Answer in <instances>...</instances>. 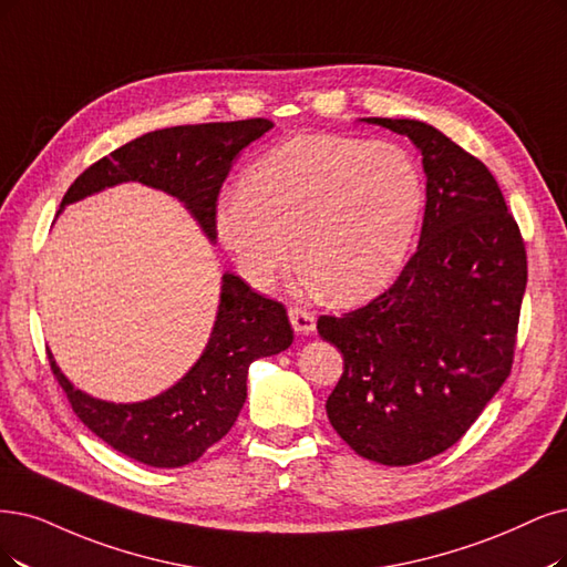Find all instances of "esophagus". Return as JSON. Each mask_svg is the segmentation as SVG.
<instances>
[{
  "label": "esophagus",
  "instance_id": "obj_1",
  "mask_svg": "<svg viewBox=\"0 0 567 567\" xmlns=\"http://www.w3.org/2000/svg\"><path fill=\"white\" fill-rule=\"evenodd\" d=\"M289 322H291V327H295L297 333L316 331V316L303 308H297V306L289 308Z\"/></svg>",
  "mask_w": 567,
  "mask_h": 567
}]
</instances>
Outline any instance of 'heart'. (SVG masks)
<instances>
[{"mask_svg":"<svg viewBox=\"0 0 567 567\" xmlns=\"http://www.w3.org/2000/svg\"><path fill=\"white\" fill-rule=\"evenodd\" d=\"M423 207V175L400 146L297 135L247 167L215 224L249 285L268 287L295 247L303 280L350 303L400 272Z\"/></svg>","mask_w":567,"mask_h":567,"instance_id":"1","label":"heart"}]
</instances>
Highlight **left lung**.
Segmentation results:
<instances>
[{"label": "left lung", "mask_w": 567, "mask_h": 567, "mask_svg": "<svg viewBox=\"0 0 567 567\" xmlns=\"http://www.w3.org/2000/svg\"><path fill=\"white\" fill-rule=\"evenodd\" d=\"M423 154L421 243L381 297L318 331L343 354L327 400L331 427L373 463L404 467L451 449L514 362L528 261L495 177L434 125L362 118Z\"/></svg>", "instance_id": "1"}]
</instances>
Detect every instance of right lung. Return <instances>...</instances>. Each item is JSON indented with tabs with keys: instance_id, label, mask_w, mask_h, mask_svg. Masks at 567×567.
<instances>
[{
	"instance_id": "obj_1",
	"label": "right lung",
	"mask_w": 567,
	"mask_h": 567,
	"mask_svg": "<svg viewBox=\"0 0 567 567\" xmlns=\"http://www.w3.org/2000/svg\"><path fill=\"white\" fill-rule=\"evenodd\" d=\"M272 128L268 118L175 125L146 133L93 163L68 188L60 209L121 182L171 194L192 213L209 243L217 240V198L234 158ZM295 341L282 303L251 291L234 272L221 276V297L209 341L182 379L152 400L102 402L76 390L49 352L51 371L79 421L104 444L150 467H184L234 427L247 400V369Z\"/></svg>"
}]
</instances>
